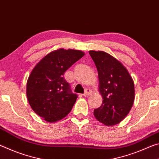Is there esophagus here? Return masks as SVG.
Returning <instances> with one entry per match:
<instances>
[{"label": "esophagus", "instance_id": "esophagus-1", "mask_svg": "<svg viewBox=\"0 0 159 159\" xmlns=\"http://www.w3.org/2000/svg\"><path fill=\"white\" fill-rule=\"evenodd\" d=\"M92 93H93V91L90 89H89V88H87V89H86L85 91V93L83 94V95H84L85 97H88L90 95H92Z\"/></svg>", "mask_w": 159, "mask_h": 159}]
</instances>
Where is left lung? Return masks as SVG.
<instances>
[{
    "label": "left lung",
    "mask_w": 159,
    "mask_h": 159,
    "mask_svg": "<svg viewBox=\"0 0 159 159\" xmlns=\"http://www.w3.org/2000/svg\"><path fill=\"white\" fill-rule=\"evenodd\" d=\"M98 71L102 105L94 116L107 126L116 125L130 112L134 100L133 80L125 67L104 51H89Z\"/></svg>",
    "instance_id": "obj_1"
}]
</instances>
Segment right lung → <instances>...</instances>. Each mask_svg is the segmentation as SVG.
Here are the masks:
<instances>
[{"mask_svg": "<svg viewBox=\"0 0 159 159\" xmlns=\"http://www.w3.org/2000/svg\"><path fill=\"white\" fill-rule=\"evenodd\" d=\"M78 50L60 48L38 63L26 83V97L34 112L48 122L62 119L71 111L78 96L70 89L64 74L84 56Z\"/></svg>", "mask_w": 159, "mask_h": 159, "instance_id": "obj_1", "label": "right lung"}]
</instances>
